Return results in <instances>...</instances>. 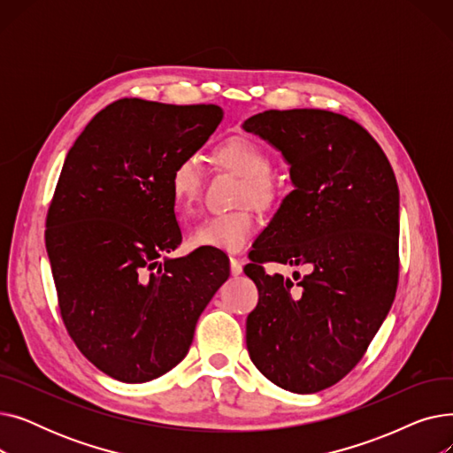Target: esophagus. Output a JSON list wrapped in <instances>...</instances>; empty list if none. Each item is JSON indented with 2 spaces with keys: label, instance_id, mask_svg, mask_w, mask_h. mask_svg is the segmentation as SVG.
<instances>
[{
  "label": "esophagus",
  "instance_id": "1",
  "mask_svg": "<svg viewBox=\"0 0 453 453\" xmlns=\"http://www.w3.org/2000/svg\"><path fill=\"white\" fill-rule=\"evenodd\" d=\"M229 265H231V275H241L242 273V265H241V260L239 258H229Z\"/></svg>",
  "mask_w": 453,
  "mask_h": 453
}]
</instances>
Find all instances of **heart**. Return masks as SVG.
I'll return each instance as SVG.
<instances>
[{
  "mask_svg": "<svg viewBox=\"0 0 453 453\" xmlns=\"http://www.w3.org/2000/svg\"><path fill=\"white\" fill-rule=\"evenodd\" d=\"M214 157L227 171L242 178L239 205L251 203L257 209H270L280 196V185L272 176L273 161L270 152L246 135H234L214 147ZM203 173L195 156L181 157L171 174V193L180 211H190L198 202ZM257 231V220L250 207L212 214L188 233V244L202 250L236 253L244 250Z\"/></svg>",
  "mask_w": 453,
  "mask_h": 453,
  "instance_id": "1",
  "label": "heart"
}]
</instances>
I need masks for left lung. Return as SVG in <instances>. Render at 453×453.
<instances>
[{
  "instance_id": "left-lung-1",
  "label": "left lung",
  "mask_w": 453,
  "mask_h": 453,
  "mask_svg": "<svg viewBox=\"0 0 453 453\" xmlns=\"http://www.w3.org/2000/svg\"><path fill=\"white\" fill-rule=\"evenodd\" d=\"M242 128L282 154L296 187L244 268L258 288L248 352L275 386L318 393L354 369L389 314L398 282L396 178L372 135L334 111L268 110ZM266 262L311 273L296 289L268 276Z\"/></svg>"
}]
</instances>
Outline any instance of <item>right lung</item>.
Instances as JSON below:
<instances>
[{"label": "right lung", "mask_w": 453, "mask_h": 453, "mask_svg": "<svg viewBox=\"0 0 453 453\" xmlns=\"http://www.w3.org/2000/svg\"><path fill=\"white\" fill-rule=\"evenodd\" d=\"M222 117L217 104L119 99L65 156L45 220L60 314L79 350L119 382L176 367L229 277L219 251L166 257L181 244L173 169Z\"/></svg>", "instance_id": "add662e5"}]
</instances>
